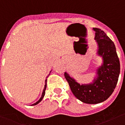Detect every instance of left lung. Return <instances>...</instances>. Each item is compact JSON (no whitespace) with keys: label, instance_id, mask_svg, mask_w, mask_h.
<instances>
[{"label":"left lung","instance_id":"left-lung-1","mask_svg":"<svg viewBox=\"0 0 125 125\" xmlns=\"http://www.w3.org/2000/svg\"><path fill=\"white\" fill-rule=\"evenodd\" d=\"M95 32V40L98 43L97 54L103 58V64L97 69V77L93 83L80 85L65 73L74 96L83 103L97 104L104 102L113 94L116 86L120 67L114 42L99 28H93Z\"/></svg>","mask_w":125,"mask_h":125}]
</instances>
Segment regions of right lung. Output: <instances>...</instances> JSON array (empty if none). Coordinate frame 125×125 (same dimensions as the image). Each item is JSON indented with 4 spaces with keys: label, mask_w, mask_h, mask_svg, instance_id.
Wrapping results in <instances>:
<instances>
[{
    "label": "right lung",
    "mask_w": 125,
    "mask_h": 125,
    "mask_svg": "<svg viewBox=\"0 0 125 125\" xmlns=\"http://www.w3.org/2000/svg\"><path fill=\"white\" fill-rule=\"evenodd\" d=\"M46 80H45V88H44V89H43V93H42V96H41V97H40V99H39V100L38 101H37V102H36V103H34V104H31V106L36 105V104H38V103H39V102H40L42 101V99H43V98L44 95H45V90H46Z\"/></svg>",
    "instance_id": "1"
}]
</instances>
